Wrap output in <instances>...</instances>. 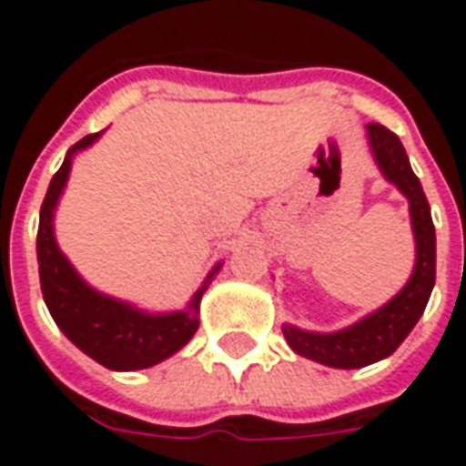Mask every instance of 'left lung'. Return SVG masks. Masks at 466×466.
<instances>
[{
    "mask_svg": "<svg viewBox=\"0 0 466 466\" xmlns=\"http://www.w3.org/2000/svg\"><path fill=\"white\" fill-rule=\"evenodd\" d=\"M367 139H370L374 162L384 174V179L394 184L410 202L417 262L411 269L410 282L404 284V289L394 299L347 329L322 334L304 332L299 327L284 324V339L297 354L327 364V367H337V370H360L371 361L390 357L391 351L407 339L414 324L420 322L421 312L430 302L434 274H437V237H434V224H431L430 202L421 192L417 174L411 172L410 157L404 152L400 137L381 124H367Z\"/></svg>",
    "mask_w": 466,
    "mask_h": 466,
    "instance_id": "1",
    "label": "left lung"
}]
</instances>
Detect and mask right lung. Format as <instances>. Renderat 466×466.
Here are the masks:
<instances>
[{"instance_id": "1", "label": "right lung", "mask_w": 466, "mask_h": 466, "mask_svg": "<svg viewBox=\"0 0 466 466\" xmlns=\"http://www.w3.org/2000/svg\"><path fill=\"white\" fill-rule=\"evenodd\" d=\"M96 139H99V132L86 134L85 139H79L66 152L59 172L49 182L42 212H39V232H36L39 282H42L46 309L55 317L56 327L66 334L69 342L76 344L106 370H147L172 357L174 351H179L192 339L199 327V299L222 264H217L212 272L207 274L202 287L194 292L192 302L179 312H142L132 304L92 289L56 247L55 209L65 192L75 154L92 147Z\"/></svg>"}]
</instances>
